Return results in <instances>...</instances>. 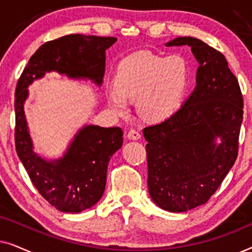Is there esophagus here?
I'll return each mask as SVG.
<instances>
[{"instance_id": "34e87169", "label": "esophagus", "mask_w": 252, "mask_h": 252, "mask_svg": "<svg viewBox=\"0 0 252 252\" xmlns=\"http://www.w3.org/2000/svg\"><path fill=\"white\" fill-rule=\"evenodd\" d=\"M127 136H128V139H130V140H139L141 137V134H140L139 130L133 128V129L129 130L128 134H127Z\"/></svg>"}]
</instances>
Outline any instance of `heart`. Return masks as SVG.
Segmentation results:
<instances>
[{
    "label": "heart",
    "mask_w": 252,
    "mask_h": 252,
    "mask_svg": "<svg viewBox=\"0 0 252 252\" xmlns=\"http://www.w3.org/2000/svg\"><path fill=\"white\" fill-rule=\"evenodd\" d=\"M188 81V64L181 56L137 53L120 63L115 88L109 89L106 98L119 113L127 111L126 98H136V110L142 118L163 122L180 108Z\"/></svg>",
    "instance_id": "obj_1"
}]
</instances>
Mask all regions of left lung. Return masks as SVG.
<instances>
[{
  "label": "left lung",
  "instance_id": "8db88e82",
  "mask_svg": "<svg viewBox=\"0 0 252 252\" xmlns=\"http://www.w3.org/2000/svg\"><path fill=\"white\" fill-rule=\"evenodd\" d=\"M165 46L191 47L197 85L171 118L143 128L148 190L159 208L185 212L208 202L235 163L243 96L220 51L191 36Z\"/></svg>",
  "mask_w": 252,
  "mask_h": 252
}]
</instances>
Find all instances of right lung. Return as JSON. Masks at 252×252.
I'll list each match as a JSON object with an SVG mask.
<instances>
[{"instance_id": "1", "label": "right lung", "mask_w": 252, "mask_h": 252, "mask_svg": "<svg viewBox=\"0 0 252 252\" xmlns=\"http://www.w3.org/2000/svg\"><path fill=\"white\" fill-rule=\"evenodd\" d=\"M117 41L111 36L70 34L42 44L24 68L15 94L16 151L41 196L63 212L79 213L101 199L105 189L110 158L123 146L120 127L88 125L79 130L67 153L47 161L33 151L24 113L27 86L46 72L70 78L91 79L101 85L105 70V50Z\"/></svg>"}]
</instances>
